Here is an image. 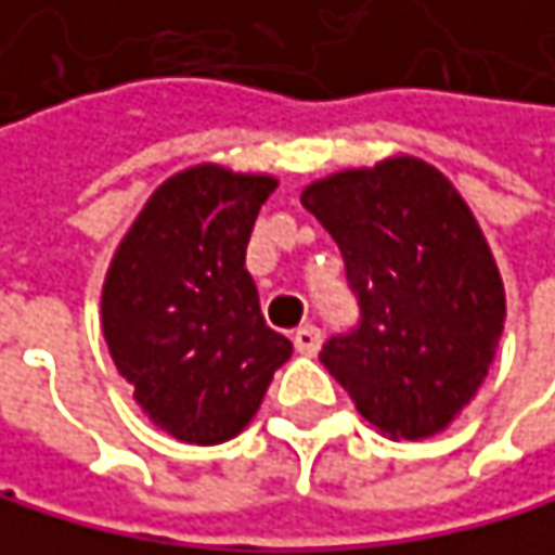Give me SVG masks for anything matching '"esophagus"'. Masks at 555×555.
Returning a JSON list of instances; mask_svg holds the SVG:
<instances>
[{"label": "esophagus", "mask_w": 555, "mask_h": 555, "mask_svg": "<svg viewBox=\"0 0 555 555\" xmlns=\"http://www.w3.org/2000/svg\"><path fill=\"white\" fill-rule=\"evenodd\" d=\"M321 340H324V337H321V327H314V324L294 331V347H297V353L314 357V353L321 350Z\"/></svg>", "instance_id": "34e87169"}]
</instances>
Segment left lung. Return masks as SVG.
I'll use <instances>...</instances> for the list:
<instances>
[{"instance_id": "1", "label": "left lung", "mask_w": 555, "mask_h": 555, "mask_svg": "<svg viewBox=\"0 0 555 555\" xmlns=\"http://www.w3.org/2000/svg\"><path fill=\"white\" fill-rule=\"evenodd\" d=\"M337 241L360 324L321 364L393 440L447 430L477 397L506 321L490 244L460 191L413 155L334 171L300 191Z\"/></svg>"}]
</instances>
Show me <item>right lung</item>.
<instances>
[{
    "label": "right lung",
    "instance_id": "obj_1",
    "mask_svg": "<svg viewBox=\"0 0 555 555\" xmlns=\"http://www.w3.org/2000/svg\"><path fill=\"white\" fill-rule=\"evenodd\" d=\"M274 188L271 175L184 168L155 188L108 264L102 331L112 360L138 406L181 443L237 437L294 350L264 324L244 268Z\"/></svg>",
    "mask_w": 555,
    "mask_h": 555
}]
</instances>
